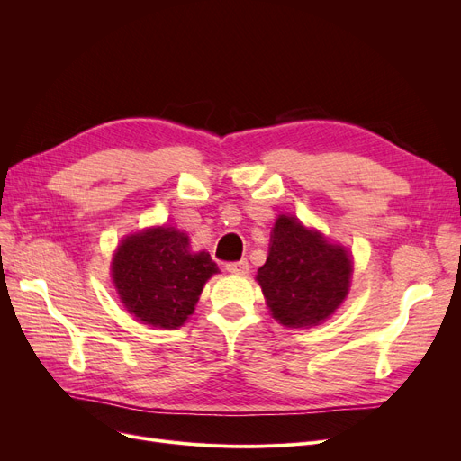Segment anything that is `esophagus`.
Segmentation results:
<instances>
[{"instance_id":"obj_1","label":"esophagus","mask_w":461,"mask_h":461,"mask_svg":"<svg viewBox=\"0 0 461 461\" xmlns=\"http://www.w3.org/2000/svg\"><path fill=\"white\" fill-rule=\"evenodd\" d=\"M226 271L233 275H247L249 273V261L247 259H239V261H228L226 263Z\"/></svg>"}]
</instances>
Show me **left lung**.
Listing matches in <instances>:
<instances>
[{
	"instance_id": "left-lung-1",
	"label": "left lung",
	"mask_w": 461,
	"mask_h": 461,
	"mask_svg": "<svg viewBox=\"0 0 461 461\" xmlns=\"http://www.w3.org/2000/svg\"><path fill=\"white\" fill-rule=\"evenodd\" d=\"M256 280L273 318L282 325H320L348 295L351 259L342 247L306 230L295 216L280 214L267 261Z\"/></svg>"
}]
</instances>
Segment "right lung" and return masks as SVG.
Wrapping results in <instances>:
<instances>
[{
	"instance_id": "right-lung-1",
	"label": "right lung",
	"mask_w": 461,
	"mask_h": 461,
	"mask_svg": "<svg viewBox=\"0 0 461 461\" xmlns=\"http://www.w3.org/2000/svg\"><path fill=\"white\" fill-rule=\"evenodd\" d=\"M214 273L209 252H190L188 237L166 226L127 237L112 261L121 303L145 325L162 329L186 321Z\"/></svg>"
}]
</instances>
